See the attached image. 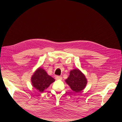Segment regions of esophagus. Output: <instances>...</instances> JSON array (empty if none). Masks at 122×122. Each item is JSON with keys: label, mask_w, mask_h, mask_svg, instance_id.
Wrapping results in <instances>:
<instances>
[{"label": "esophagus", "mask_w": 122, "mask_h": 122, "mask_svg": "<svg viewBox=\"0 0 122 122\" xmlns=\"http://www.w3.org/2000/svg\"><path fill=\"white\" fill-rule=\"evenodd\" d=\"M56 80H62V77L61 76H56Z\"/></svg>", "instance_id": "1"}]
</instances>
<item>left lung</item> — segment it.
<instances>
[{
    "label": "left lung",
    "mask_w": 122,
    "mask_h": 122,
    "mask_svg": "<svg viewBox=\"0 0 122 122\" xmlns=\"http://www.w3.org/2000/svg\"><path fill=\"white\" fill-rule=\"evenodd\" d=\"M65 82L73 91L78 93L84 90L87 81L85 75L79 69H75L70 72V75Z\"/></svg>",
    "instance_id": "left-lung-1"
}]
</instances>
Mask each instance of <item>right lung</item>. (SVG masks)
Returning a JSON list of instances; mask_svg holds the SVG:
<instances>
[{
	"label": "right lung",
	"instance_id": "obj_1",
	"mask_svg": "<svg viewBox=\"0 0 122 122\" xmlns=\"http://www.w3.org/2000/svg\"><path fill=\"white\" fill-rule=\"evenodd\" d=\"M32 85L39 92H42L50 86L52 83L55 81L52 77L48 74L41 67L38 68L31 78Z\"/></svg>",
	"mask_w": 122,
	"mask_h": 122
}]
</instances>
